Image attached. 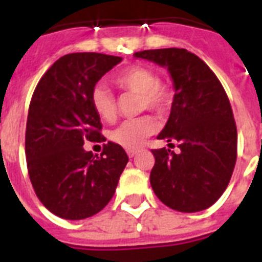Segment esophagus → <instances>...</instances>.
<instances>
[{"label":"esophagus","mask_w":262,"mask_h":262,"mask_svg":"<svg viewBox=\"0 0 262 262\" xmlns=\"http://www.w3.org/2000/svg\"><path fill=\"white\" fill-rule=\"evenodd\" d=\"M127 155H128V157H135L136 155H138V151H136V149H128V151H127Z\"/></svg>","instance_id":"1"}]
</instances>
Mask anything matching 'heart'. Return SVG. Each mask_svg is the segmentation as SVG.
I'll use <instances>...</instances> for the list:
<instances>
[{"label": "heart", "instance_id": "b5f03b06", "mask_svg": "<svg viewBox=\"0 0 262 262\" xmlns=\"http://www.w3.org/2000/svg\"><path fill=\"white\" fill-rule=\"evenodd\" d=\"M114 84L119 89L139 93V105L142 110L149 108L157 114H165L172 107V88L159 81L157 73L144 66H131L120 71L114 77ZM90 103L96 114L105 122L117 118V99L103 85H97L90 93ZM157 131V122L149 115L124 120L110 134L111 140L126 149H138L148 136Z\"/></svg>", "mask_w": 262, "mask_h": 262}]
</instances>
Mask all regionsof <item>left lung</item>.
Segmentation results:
<instances>
[{
    "mask_svg": "<svg viewBox=\"0 0 262 262\" xmlns=\"http://www.w3.org/2000/svg\"><path fill=\"white\" fill-rule=\"evenodd\" d=\"M134 56L166 67L176 90L157 139L177 142L180 152L152 149V189L170 209L202 211L221 198L235 168L237 129L230 99L209 66L185 48L145 50Z\"/></svg>",
    "mask_w": 262,
    "mask_h": 262,
    "instance_id": "left-lung-1",
    "label": "left lung"
}]
</instances>
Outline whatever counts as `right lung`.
<instances>
[{"instance_id":"obj_1","label":"right lung","mask_w":262,"mask_h":262,"mask_svg":"<svg viewBox=\"0 0 262 262\" xmlns=\"http://www.w3.org/2000/svg\"><path fill=\"white\" fill-rule=\"evenodd\" d=\"M122 57L69 53L53 62L36 85L29 107L25 151L36 196L57 216L80 221L110 202L128 156L119 144H103L94 156L86 142H105L90 103L99 78Z\"/></svg>"}]
</instances>
